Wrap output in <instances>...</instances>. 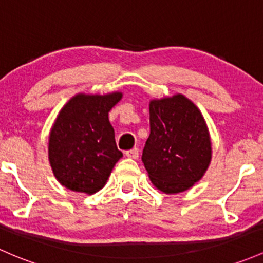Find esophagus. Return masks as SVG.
I'll return each instance as SVG.
<instances>
[{
    "instance_id": "obj_1",
    "label": "esophagus",
    "mask_w": 263,
    "mask_h": 263,
    "mask_svg": "<svg viewBox=\"0 0 263 263\" xmlns=\"http://www.w3.org/2000/svg\"><path fill=\"white\" fill-rule=\"evenodd\" d=\"M125 155L128 158H134V160H136V158H138V155H140V149H138L137 147H135V148L126 151Z\"/></svg>"
}]
</instances>
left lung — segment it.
Here are the masks:
<instances>
[{"mask_svg":"<svg viewBox=\"0 0 263 263\" xmlns=\"http://www.w3.org/2000/svg\"><path fill=\"white\" fill-rule=\"evenodd\" d=\"M211 157L206 121L191 100L178 93L149 102V137L142 162L156 189L167 195L191 189Z\"/></svg>","mask_w":263,"mask_h":263,"instance_id":"1","label":"left lung"}]
</instances>
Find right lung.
Returning <instances> with one entry per match:
<instances>
[{"label":"right lung","instance_id":"obj_1","mask_svg":"<svg viewBox=\"0 0 263 263\" xmlns=\"http://www.w3.org/2000/svg\"><path fill=\"white\" fill-rule=\"evenodd\" d=\"M122 99L121 92L79 93L63 106L48 141V160L62 186L92 195L107 182L121 157L108 112Z\"/></svg>","mask_w":263,"mask_h":263}]
</instances>
